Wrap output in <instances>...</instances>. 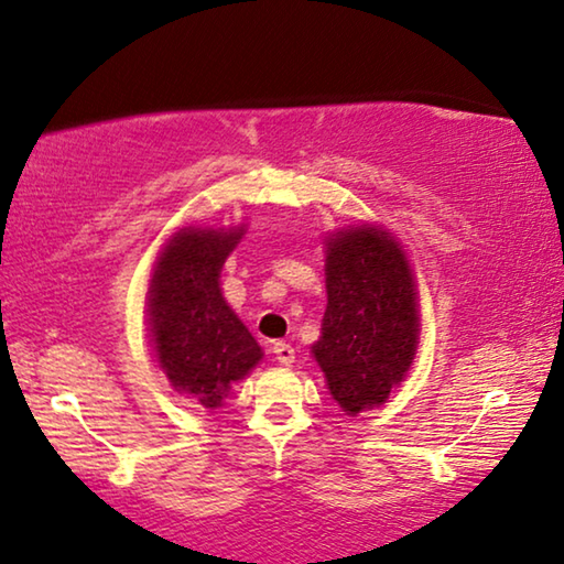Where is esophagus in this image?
Returning <instances> with one entry per match:
<instances>
[{
  "label": "esophagus",
  "instance_id": "esophagus-1",
  "mask_svg": "<svg viewBox=\"0 0 564 564\" xmlns=\"http://www.w3.org/2000/svg\"><path fill=\"white\" fill-rule=\"evenodd\" d=\"M272 354H274V359L280 361V365H284V367H290L292 361H295V349H292V346L284 344V341H276L272 346Z\"/></svg>",
  "mask_w": 564,
  "mask_h": 564
}]
</instances>
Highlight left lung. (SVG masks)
<instances>
[{
  "mask_svg": "<svg viewBox=\"0 0 564 564\" xmlns=\"http://www.w3.org/2000/svg\"><path fill=\"white\" fill-rule=\"evenodd\" d=\"M326 292L313 357L344 413L382 405L419 349V292L388 230L357 226L326 238Z\"/></svg>",
  "mask_w": 564,
  "mask_h": 564,
  "instance_id": "left-lung-1",
  "label": "left lung"
}]
</instances>
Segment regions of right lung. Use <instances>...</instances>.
Instances as JSON below:
<instances>
[{
    "instance_id": "1",
    "label": "right lung",
    "mask_w": 564,
    "mask_h": 564,
    "mask_svg": "<svg viewBox=\"0 0 564 564\" xmlns=\"http://www.w3.org/2000/svg\"><path fill=\"white\" fill-rule=\"evenodd\" d=\"M243 226L182 228L159 253L149 284V323L159 367L182 395L220 408L230 384L259 365L261 346L220 292V269Z\"/></svg>"
}]
</instances>
